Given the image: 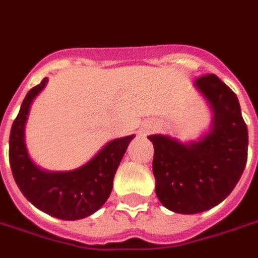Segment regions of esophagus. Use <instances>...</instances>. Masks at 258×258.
Masks as SVG:
<instances>
[{
    "label": "esophagus",
    "instance_id": "obj_1",
    "mask_svg": "<svg viewBox=\"0 0 258 258\" xmlns=\"http://www.w3.org/2000/svg\"><path fill=\"white\" fill-rule=\"evenodd\" d=\"M157 129V123L156 122H153V120H147L145 122L142 127H140V132L143 133V135H147V133H152L153 131H156Z\"/></svg>",
    "mask_w": 258,
    "mask_h": 258
}]
</instances>
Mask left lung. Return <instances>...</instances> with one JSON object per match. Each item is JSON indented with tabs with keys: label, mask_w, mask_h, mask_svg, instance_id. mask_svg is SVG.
<instances>
[{
	"label": "left lung",
	"mask_w": 258,
	"mask_h": 258,
	"mask_svg": "<svg viewBox=\"0 0 258 258\" xmlns=\"http://www.w3.org/2000/svg\"><path fill=\"white\" fill-rule=\"evenodd\" d=\"M195 85L214 109L211 132L185 145L163 135L149 136L154 146L156 195L167 209L184 215L221 204L247 163V125L236 94L215 74L197 78Z\"/></svg>",
	"instance_id": "left-lung-1"
}]
</instances>
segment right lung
<instances>
[{
	"label": "right lung",
	"instance_id": "add662e5",
	"mask_svg": "<svg viewBox=\"0 0 258 258\" xmlns=\"http://www.w3.org/2000/svg\"><path fill=\"white\" fill-rule=\"evenodd\" d=\"M47 80L26 94L10 135L12 175L25 198L37 209L63 221H78L98 211L111 195L113 177L133 135L109 142L87 164L73 171L49 173L33 164L24 142V126L33 98Z\"/></svg>",
	"mask_w": 258,
	"mask_h": 258
}]
</instances>
